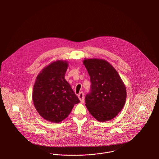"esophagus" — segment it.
<instances>
[{
    "mask_svg": "<svg viewBox=\"0 0 159 159\" xmlns=\"http://www.w3.org/2000/svg\"><path fill=\"white\" fill-rule=\"evenodd\" d=\"M78 98L79 99V100L80 101L81 103L84 102V93L83 92H80L79 94L78 95Z\"/></svg>",
    "mask_w": 159,
    "mask_h": 159,
    "instance_id": "1",
    "label": "esophagus"
}]
</instances>
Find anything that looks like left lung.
<instances>
[{
	"instance_id": "1",
	"label": "left lung",
	"mask_w": 159,
	"mask_h": 159,
	"mask_svg": "<svg viewBox=\"0 0 159 159\" xmlns=\"http://www.w3.org/2000/svg\"><path fill=\"white\" fill-rule=\"evenodd\" d=\"M83 64L92 83L91 92L85 97L88 111L99 122L113 119L125 104V84L118 72L107 61L84 58Z\"/></svg>"
}]
</instances>
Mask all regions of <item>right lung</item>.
<instances>
[{"label":"right lung","mask_w":159,"mask_h":159,"mask_svg":"<svg viewBox=\"0 0 159 159\" xmlns=\"http://www.w3.org/2000/svg\"><path fill=\"white\" fill-rule=\"evenodd\" d=\"M67 61L56 60L43 68L36 77L32 94L38 113L47 121L60 123L68 117L75 104L80 102L65 79Z\"/></svg>","instance_id":"1"}]
</instances>
